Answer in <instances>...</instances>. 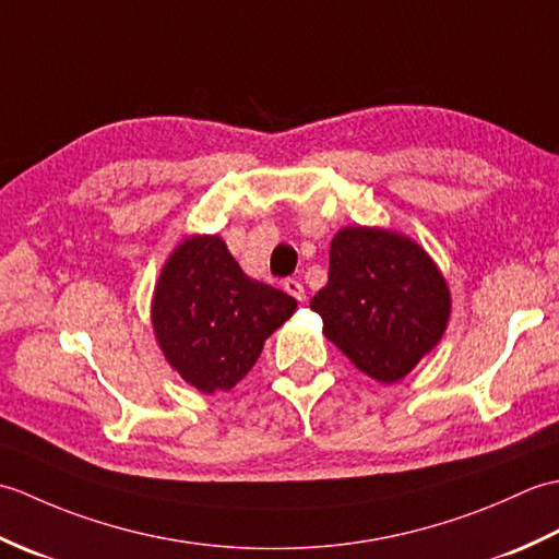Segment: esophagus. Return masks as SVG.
I'll return each instance as SVG.
<instances>
[{"mask_svg": "<svg viewBox=\"0 0 559 559\" xmlns=\"http://www.w3.org/2000/svg\"><path fill=\"white\" fill-rule=\"evenodd\" d=\"M283 288H286V293L293 295V298L298 302H305V286L298 278H286V281H283Z\"/></svg>", "mask_w": 559, "mask_h": 559, "instance_id": "34e87169", "label": "esophagus"}]
</instances>
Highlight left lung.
<instances>
[{
  "instance_id": "left-lung-1",
  "label": "left lung",
  "mask_w": 559,
  "mask_h": 559,
  "mask_svg": "<svg viewBox=\"0 0 559 559\" xmlns=\"http://www.w3.org/2000/svg\"><path fill=\"white\" fill-rule=\"evenodd\" d=\"M310 307L360 372L394 384L444 336L451 295L418 242L355 225L331 240L329 283Z\"/></svg>"
}]
</instances>
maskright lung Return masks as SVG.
<instances>
[{
	"label": "right lung",
	"mask_w": 559,
	"mask_h": 559,
	"mask_svg": "<svg viewBox=\"0 0 559 559\" xmlns=\"http://www.w3.org/2000/svg\"><path fill=\"white\" fill-rule=\"evenodd\" d=\"M295 307L288 293L249 278L218 235H192L165 261L151 322L173 370L213 394L252 370Z\"/></svg>",
	"instance_id": "add662e5"
}]
</instances>
